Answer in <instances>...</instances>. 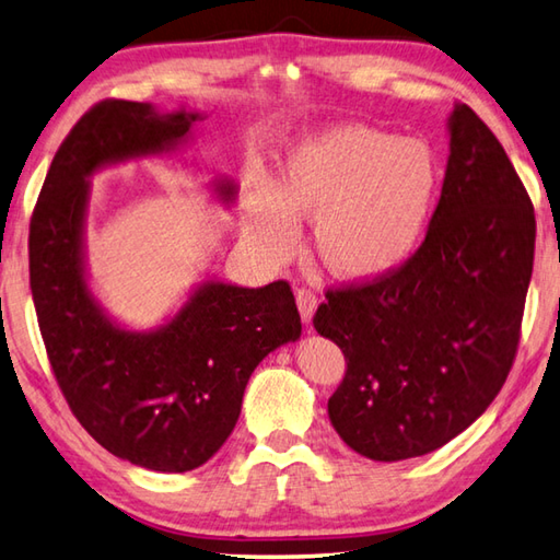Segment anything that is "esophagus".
<instances>
[{
	"label": "esophagus",
	"instance_id": "1",
	"mask_svg": "<svg viewBox=\"0 0 560 560\" xmlns=\"http://www.w3.org/2000/svg\"><path fill=\"white\" fill-rule=\"evenodd\" d=\"M316 294L312 290H298V307H300V314H302V322L304 324H312V316L316 312Z\"/></svg>",
	"mask_w": 560,
	"mask_h": 560
}]
</instances>
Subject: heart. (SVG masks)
Returning <instances> with one entry per match:
<instances>
[{
    "label": "heart",
    "instance_id": "obj_1",
    "mask_svg": "<svg viewBox=\"0 0 560 560\" xmlns=\"http://www.w3.org/2000/svg\"><path fill=\"white\" fill-rule=\"evenodd\" d=\"M441 167L431 145L377 126L341 121L282 153L276 183L250 177L244 231L268 258H288L298 219H314V250L334 278L393 276L424 241Z\"/></svg>",
    "mask_w": 560,
    "mask_h": 560
}]
</instances>
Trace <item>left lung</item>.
<instances>
[{
    "label": "left lung",
    "instance_id": "1",
    "mask_svg": "<svg viewBox=\"0 0 560 560\" xmlns=\"http://www.w3.org/2000/svg\"><path fill=\"white\" fill-rule=\"evenodd\" d=\"M532 199L468 104L448 116V163L424 244L383 280L326 292L314 329L346 355L329 419L371 460L448 444L514 363L534 268Z\"/></svg>",
    "mask_w": 560,
    "mask_h": 560
}]
</instances>
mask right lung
Returning a JSON list of instances; mask_svg holds the SVG:
<instances>
[{"label": "right lung", "mask_w": 560, "mask_h": 560, "mask_svg": "<svg viewBox=\"0 0 560 560\" xmlns=\"http://www.w3.org/2000/svg\"><path fill=\"white\" fill-rule=\"evenodd\" d=\"M202 119L185 107L100 102L62 141L31 217V294L62 395L100 446L158 472H187L212 458L236 427L256 365L302 334L284 280L266 288L205 280L149 331L121 326L94 298L84 253L90 177L175 153ZM212 189L219 202L236 199L226 177Z\"/></svg>", "instance_id": "add662e5"}]
</instances>
